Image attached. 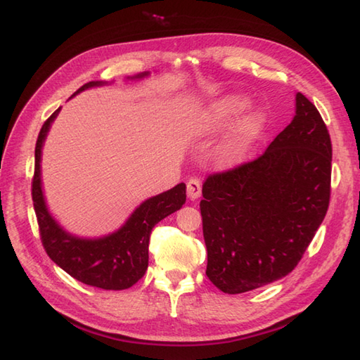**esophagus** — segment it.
I'll return each instance as SVG.
<instances>
[{"instance_id":"obj_1","label":"esophagus","mask_w":360,"mask_h":360,"mask_svg":"<svg viewBox=\"0 0 360 360\" xmlns=\"http://www.w3.org/2000/svg\"><path fill=\"white\" fill-rule=\"evenodd\" d=\"M202 193V186H200V181L198 178H191L187 182V195L191 200H195L200 196Z\"/></svg>"}]
</instances>
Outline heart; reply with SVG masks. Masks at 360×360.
Returning <instances> with one entry per match:
<instances>
[{"label":"heart","instance_id":"b5f03b06","mask_svg":"<svg viewBox=\"0 0 360 360\" xmlns=\"http://www.w3.org/2000/svg\"><path fill=\"white\" fill-rule=\"evenodd\" d=\"M250 108V98L240 94L224 96L211 101L196 115L193 132L198 136H214L231 127L245 110ZM264 124V114L252 110L245 115L214 149V160L222 167H234L245 158L257 134Z\"/></svg>","mask_w":360,"mask_h":360}]
</instances>
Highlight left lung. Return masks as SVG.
Wrapping results in <instances>:
<instances>
[{
    "instance_id": "obj_1",
    "label": "left lung",
    "mask_w": 360,
    "mask_h": 360,
    "mask_svg": "<svg viewBox=\"0 0 360 360\" xmlns=\"http://www.w3.org/2000/svg\"><path fill=\"white\" fill-rule=\"evenodd\" d=\"M292 123L254 161L210 174L200 214L207 276L243 293L290 274L330 204L331 140L316 106L297 94Z\"/></svg>"
}]
</instances>
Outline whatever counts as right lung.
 I'll return each mask as SVG.
<instances>
[{"label": "right lung", "mask_w": 360, "mask_h": 360, "mask_svg": "<svg viewBox=\"0 0 360 360\" xmlns=\"http://www.w3.org/2000/svg\"><path fill=\"white\" fill-rule=\"evenodd\" d=\"M149 75L143 72L134 79ZM105 85V82H89L76 91ZM75 94V96H76ZM59 109L47 118L41 127L34 147V174L32 181V199L39 234L45 252L72 278L105 290H123L134 285L147 271L149 264V238L152 228L186 204V184L144 200L118 231L100 238H80L59 226L45 205L41 184V153L53 120Z\"/></svg>", "instance_id": "right-lung-1"}]
</instances>
